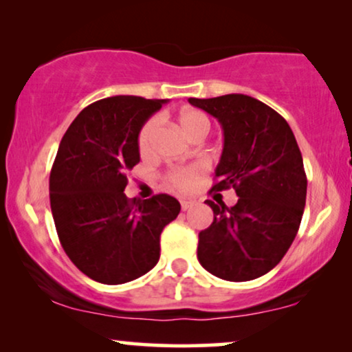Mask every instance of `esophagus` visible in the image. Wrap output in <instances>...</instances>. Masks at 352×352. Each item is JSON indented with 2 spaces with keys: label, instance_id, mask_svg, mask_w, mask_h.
<instances>
[{
  "label": "esophagus",
  "instance_id": "esophagus-1",
  "mask_svg": "<svg viewBox=\"0 0 352 352\" xmlns=\"http://www.w3.org/2000/svg\"><path fill=\"white\" fill-rule=\"evenodd\" d=\"M194 205H195L194 200H181V208H182V211L190 210Z\"/></svg>",
  "mask_w": 352,
  "mask_h": 352
}]
</instances>
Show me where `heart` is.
Masks as SVG:
<instances>
[{
  "instance_id": "b5f03b06",
  "label": "heart",
  "mask_w": 352,
  "mask_h": 352,
  "mask_svg": "<svg viewBox=\"0 0 352 352\" xmlns=\"http://www.w3.org/2000/svg\"><path fill=\"white\" fill-rule=\"evenodd\" d=\"M177 122H179L181 129L189 139L197 136V134H205L206 136L211 126L210 118L206 117V113L197 109L182 110L179 117H177ZM157 126H158V117H152L144 123L141 131H139L138 147L142 155H147V153L152 151L153 134H155ZM201 175H204V168L200 165L176 168V170H171L168 173L166 182L179 190H190Z\"/></svg>"
}]
</instances>
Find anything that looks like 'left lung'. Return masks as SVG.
I'll list each match as a JSON object with an SVG mask.
<instances>
[{
    "label": "left lung",
    "instance_id": "1",
    "mask_svg": "<svg viewBox=\"0 0 352 352\" xmlns=\"http://www.w3.org/2000/svg\"><path fill=\"white\" fill-rule=\"evenodd\" d=\"M189 102L214 118L224 148L211 190L234 187L237 204L206 200L214 219L199 234L197 256L213 276L253 280L276 267L300 229L307 179L295 134L285 118L245 94Z\"/></svg>",
    "mask_w": 352,
    "mask_h": 352
}]
</instances>
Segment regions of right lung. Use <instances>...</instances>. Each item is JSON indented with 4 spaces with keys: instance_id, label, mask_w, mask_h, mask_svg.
I'll return each mask as SVG.
<instances>
[{
    "instance_id": "right-lung-1",
    "label": "right lung",
    "mask_w": 352,
    "mask_h": 352,
    "mask_svg": "<svg viewBox=\"0 0 352 352\" xmlns=\"http://www.w3.org/2000/svg\"><path fill=\"white\" fill-rule=\"evenodd\" d=\"M165 99L113 96L78 113L59 144L50 200L60 245L96 282L118 285L144 276L160 258V235L177 218L175 197L124 195L126 171L139 160L142 124Z\"/></svg>"
}]
</instances>
